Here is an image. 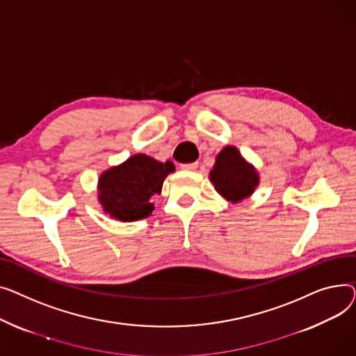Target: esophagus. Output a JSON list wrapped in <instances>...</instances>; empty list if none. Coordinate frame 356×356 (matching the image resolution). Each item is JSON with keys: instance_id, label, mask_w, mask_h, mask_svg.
<instances>
[{"instance_id": "esophagus-1", "label": "esophagus", "mask_w": 356, "mask_h": 356, "mask_svg": "<svg viewBox=\"0 0 356 356\" xmlns=\"http://www.w3.org/2000/svg\"><path fill=\"white\" fill-rule=\"evenodd\" d=\"M181 168L185 171H195L198 168V162H191V163H182Z\"/></svg>"}]
</instances>
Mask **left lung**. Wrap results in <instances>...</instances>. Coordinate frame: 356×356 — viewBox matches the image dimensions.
<instances>
[{
  "label": "left lung",
  "mask_w": 356,
  "mask_h": 356,
  "mask_svg": "<svg viewBox=\"0 0 356 356\" xmlns=\"http://www.w3.org/2000/svg\"><path fill=\"white\" fill-rule=\"evenodd\" d=\"M210 181L222 198L238 204L253 195L260 184V177L254 165L247 162L236 146L227 145L216 156Z\"/></svg>",
  "instance_id": "left-lung-1"
}]
</instances>
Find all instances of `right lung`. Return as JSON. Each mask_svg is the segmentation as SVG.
I'll use <instances>...</instances> for the list:
<instances>
[{"label": "right lung", "mask_w": 356, "mask_h": 356, "mask_svg": "<svg viewBox=\"0 0 356 356\" xmlns=\"http://www.w3.org/2000/svg\"><path fill=\"white\" fill-rule=\"evenodd\" d=\"M171 172H175L171 161L161 162L145 154L132 155L100 174L97 200L103 211L115 220H143L152 214V198L161 194L162 184Z\"/></svg>", "instance_id": "right-lung-1"}]
</instances>
